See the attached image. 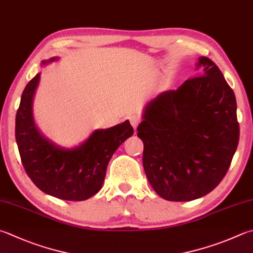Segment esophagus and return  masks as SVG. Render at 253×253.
<instances>
[{
  "label": "esophagus",
  "mask_w": 253,
  "mask_h": 253,
  "mask_svg": "<svg viewBox=\"0 0 253 253\" xmlns=\"http://www.w3.org/2000/svg\"><path fill=\"white\" fill-rule=\"evenodd\" d=\"M128 120H130V123L132 125V126L134 127V128H136L137 126H139L140 123H141L142 119H141L140 116H137V114H133V116H131L130 118H128Z\"/></svg>",
  "instance_id": "obj_1"
}]
</instances>
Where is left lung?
Returning <instances> with one entry per match:
<instances>
[{"mask_svg":"<svg viewBox=\"0 0 253 253\" xmlns=\"http://www.w3.org/2000/svg\"><path fill=\"white\" fill-rule=\"evenodd\" d=\"M197 68L199 75L147 104L137 126L146 177L170 202L194 201L215 189L239 142L233 90L211 59L199 57Z\"/></svg>","mask_w":253,"mask_h":253,"instance_id":"1","label":"left lung"}]
</instances>
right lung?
Instances as JSON below:
<instances>
[{"instance_id": "obj_1", "label": "right lung", "mask_w": 253, "mask_h": 253, "mask_svg": "<svg viewBox=\"0 0 253 253\" xmlns=\"http://www.w3.org/2000/svg\"><path fill=\"white\" fill-rule=\"evenodd\" d=\"M40 76L26 84L16 112L15 137L24 169L42 192L65 201H85L101 188L109 161L134 130L126 121L94 131L76 149L55 146L40 134L33 121L32 103Z\"/></svg>"}]
</instances>
